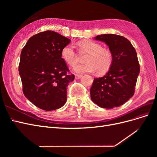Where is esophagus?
<instances>
[{
    "instance_id": "1",
    "label": "esophagus",
    "mask_w": 157,
    "mask_h": 157,
    "mask_svg": "<svg viewBox=\"0 0 157 157\" xmlns=\"http://www.w3.org/2000/svg\"><path fill=\"white\" fill-rule=\"evenodd\" d=\"M82 77L81 75H75V79H79Z\"/></svg>"
}]
</instances>
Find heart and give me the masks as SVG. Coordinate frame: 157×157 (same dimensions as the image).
Masks as SVG:
<instances>
[{
	"label": "heart",
	"instance_id": "obj_1",
	"mask_svg": "<svg viewBox=\"0 0 157 157\" xmlns=\"http://www.w3.org/2000/svg\"><path fill=\"white\" fill-rule=\"evenodd\" d=\"M80 48L88 52L85 61L86 63L78 64L74 67L75 71L78 73H94L97 71L99 75L105 73L110 69L113 62L111 52L103 48L101 44L92 40H84L79 43ZM61 57L66 63L74 66L77 61V55L73 45L68 44L61 50Z\"/></svg>",
	"mask_w": 157,
	"mask_h": 157
}]
</instances>
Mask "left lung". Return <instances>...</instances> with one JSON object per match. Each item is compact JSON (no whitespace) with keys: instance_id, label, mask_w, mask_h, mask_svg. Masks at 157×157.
<instances>
[{"instance_id":"left-lung-1","label":"left lung","mask_w":157,"mask_h":157,"mask_svg":"<svg viewBox=\"0 0 157 157\" xmlns=\"http://www.w3.org/2000/svg\"><path fill=\"white\" fill-rule=\"evenodd\" d=\"M95 40L104 42L113 56V62L103 77L94 79L90 88L92 101L105 109L119 107L134 94L140 64L131 42L118 35H98Z\"/></svg>"}]
</instances>
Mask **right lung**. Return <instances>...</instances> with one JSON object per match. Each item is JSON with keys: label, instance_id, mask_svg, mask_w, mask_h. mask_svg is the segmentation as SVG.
<instances>
[{"label": "right lung", "instance_id": "obj_1", "mask_svg": "<svg viewBox=\"0 0 157 157\" xmlns=\"http://www.w3.org/2000/svg\"><path fill=\"white\" fill-rule=\"evenodd\" d=\"M71 40L53 31L33 35L20 55L19 65L23 92L35 106L44 111L63 107L67 89L75 75L61 58V50Z\"/></svg>", "mask_w": 157, "mask_h": 157}]
</instances>
